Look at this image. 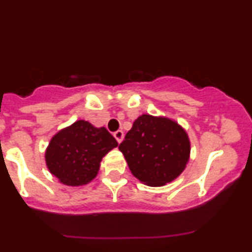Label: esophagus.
I'll return each instance as SVG.
<instances>
[{
	"label": "esophagus",
	"mask_w": 252,
	"mask_h": 252,
	"mask_svg": "<svg viewBox=\"0 0 252 252\" xmlns=\"http://www.w3.org/2000/svg\"><path fill=\"white\" fill-rule=\"evenodd\" d=\"M114 136H115V138H116V140H117V142L120 143L121 141L123 140V136H124V134H123L122 130H117V131H115V132H114Z\"/></svg>",
	"instance_id": "obj_1"
}]
</instances>
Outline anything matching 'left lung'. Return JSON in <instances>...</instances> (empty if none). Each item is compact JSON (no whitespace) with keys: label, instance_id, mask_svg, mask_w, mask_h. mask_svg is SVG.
I'll use <instances>...</instances> for the list:
<instances>
[{"label":"left lung","instance_id":"left-lung-1","mask_svg":"<svg viewBox=\"0 0 252 252\" xmlns=\"http://www.w3.org/2000/svg\"><path fill=\"white\" fill-rule=\"evenodd\" d=\"M118 149L132 175L148 186H162L181 174L189 158L186 131L168 118L142 115Z\"/></svg>","mask_w":252,"mask_h":252}]
</instances>
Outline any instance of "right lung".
<instances>
[{
  "label": "right lung",
  "mask_w": 252,
  "mask_h": 252,
  "mask_svg": "<svg viewBox=\"0 0 252 252\" xmlns=\"http://www.w3.org/2000/svg\"><path fill=\"white\" fill-rule=\"evenodd\" d=\"M117 146L104 126L94 128L86 121H77L52 138L46 163L63 184L80 186L97 175L103 156Z\"/></svg>",
  "instance_id": "right-lung-1"
}]
</instances>
